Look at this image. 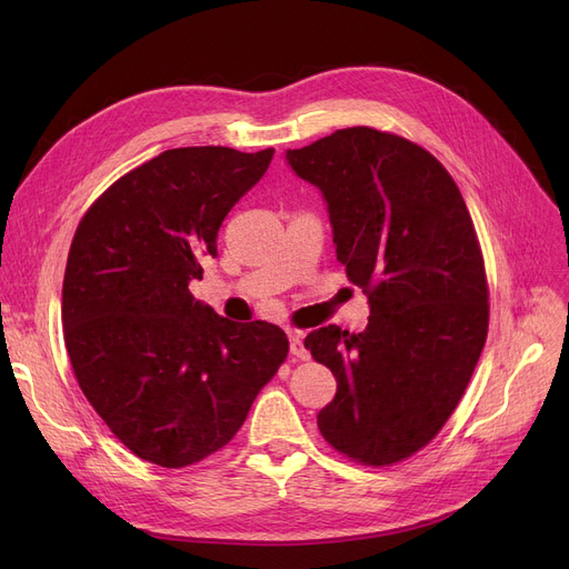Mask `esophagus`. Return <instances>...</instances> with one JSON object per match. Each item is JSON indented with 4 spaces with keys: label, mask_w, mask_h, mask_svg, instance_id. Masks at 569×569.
<instances>
[{
    "label": "esophagus",
    "mask_w": 569,
    "mask_h": 569,
    "mask_svg": "<svg viewBox=\"0 0 569 569\" xmlns=\"http://www.w3.org/2000/svg\"><path fill=\"white\" fill-rule=\"evenodd\" d=\"M288 341H290V355L292 357H297V360H309V350L305 348L300 332H290Z\"/></svg>",
    "instance_id": "34e87169"
}]
</instances>
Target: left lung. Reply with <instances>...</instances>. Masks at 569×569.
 <instances>
[{
  "mask_svg": "<svg viewBox=\"0 0 569 569\" xmlns=\"http://www.w3.org/2000/svg\"><path fill=\"white\" fill-rule=\"evenodd\" d=\"M330 214L337 260L369 295V325L305 346L337 395L318 412L335 450L369 466L415 455L457 408L487 341L485 260L455 179L422 147L369 127L286 149Z\"/></svg>",
  "mask_w": 569,
  "mask_h": 569,
  "instance_id": "1",
  "label": "left lung"
}]
</instances>
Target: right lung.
Masks as SVG:
<instances>
[{"instance_id":"add662e5","label":"right lung","mask_w":569,"mask_h":569,"mask_svg":"<svg viewBox=\"0 0 569 569\" xmlns=\"http://www.w3.org/2000/svg\"><path fill=\"white\" fill-rule=\"evenodd\" d=\"M274 149L161 152L82 217L67 260L62 325L80 390L129 450L163 468L214 455L288 355L281 327L232 322L191 279Z\"/></svg>"}]
</instances>
